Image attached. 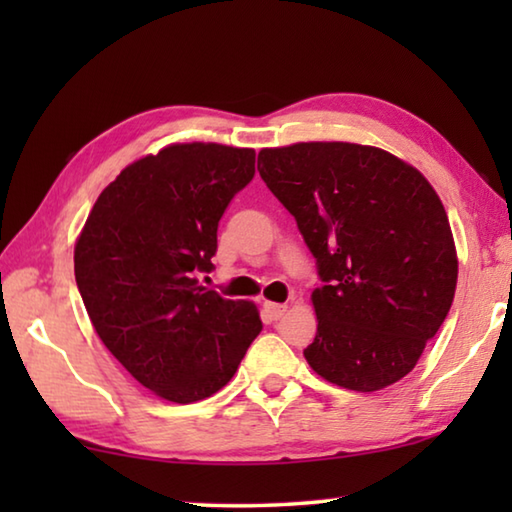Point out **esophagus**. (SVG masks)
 Here are the masks:
<instances>
[{"mask_svg": "<svg viewBox=\"0 0 512 512\" xmlns=\"http://www.w3.org/2000/svg\"><path fill=\"white\" fill-rule=\"evenodd\" d=\"M287 311V305H277V302H264V314L271 320H280Z\"/></svg>", "mask_w": 512, "mask_h": 512, "instance_id": "1", "label": "esophagus"}]
</instances>
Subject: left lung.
<instances>
[{
  "mask_svg": "<svg viewBox=\"0 0 512 512\" xmlns=\"http://www.w3.org/2000/svg\"><path fill=\"white\" fill-rule=\"evenodd\" d=\"M259 176L298 223L323 287L305 348L316 375L372 393L415 368L452 307L458 259L422 173L375 146L300 142L262 149Z\"/></svg>",
  "mask_w": 512,
  "mask_h": 512,
  "instance_id": "8db88e82",
  "label": "left lung"
}]
</instances>
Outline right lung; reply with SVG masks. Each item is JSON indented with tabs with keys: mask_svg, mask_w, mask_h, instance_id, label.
<instances>
[{
	"mask_svg": "<svg viewBox=\"0 0 512 512\" xmlns=\"http://www.w3.org/2000/svg\"><path fill=\"white\" fill-rule=\"evenodd\" d=\"M255 176V151L171 144L103 189L74 248L99 339L162 400L189 404L228 384L262 332L257 307L198 284L219 221Z\"/></svg>",
	"mask_w": 512,
	"mask_h": 512,
	"instance_id": "obj_1",
	"label": "right lung"
}]
</instances>
